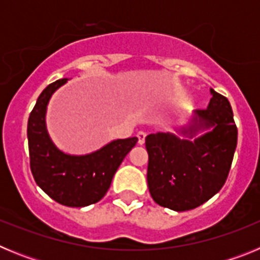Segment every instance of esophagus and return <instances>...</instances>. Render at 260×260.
<instances>
[{
  "instance_id": "esophagus-1",
  "label": "esophagus",
  "mask_w": 260,
  "mask_h": 260,
  "mask_svg": "<svg viewBox=\"0 0 260 260\" xmlns=\"http://www.w3.org/2000/svg\"><path fill=\"white\" fill-rule=\"evenodd\" d=\"M146 133L144 132H139L137 134V137H138V144H144V142H146Z\"/></svg>"
}]
</instances>
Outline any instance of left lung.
<instances>
[{"instance_id": "1", "label": "left lung", "mask_w": 260, "mask_h": 260, "mask_svg": "<svg viewBox=\"0 0 260 260\" xmlns=\"http://www.w3.org/2000/svg\"><path fill=\"white\" fill-rule=\"evenodd\" d=\"M211 95L207 109L194 110L189 123L177 128L181 137L173 133L146 137L147 183L158 206L177 212L197 208L217 194L228 178L237 126L228 99L212 88Z\"/></svg>"}]
</instances>
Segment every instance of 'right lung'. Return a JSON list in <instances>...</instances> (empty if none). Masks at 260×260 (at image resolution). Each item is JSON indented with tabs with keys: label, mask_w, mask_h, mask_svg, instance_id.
I'll return each mask as SVG.
<instances>
[{
	"label": "right lung",
	"mask_w": 260,
	"mask_h": 260,
	"mask_svg": "<svg viewBox=\"0 0 260 260\" xmlns=\"http://www.w3.org/2000/svg\"><path fill=\"white\" fill-rule=\"evenodd\" d=\"M68 79L56 80L40 93L27 125L32 176L53 201L68 207H86L107 194L114 173L138 138L116 139L87 155H69L57 148L47 130L50 98Z\"/></svg>",
	"instance_id": "add662e5"
}]
</instances>
